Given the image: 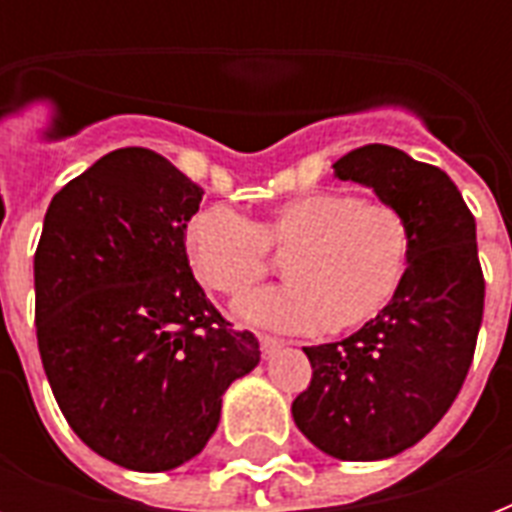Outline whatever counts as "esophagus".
Wrapping results in <instances>:
<instances>
[{
	"mask_svg": "<svg viewBox=\"0 0 512 512\" xmlns=\"http://www.w3.org/2000/svg\"><path fill=\"white\" fill-rule=\"evenodd\" d=\"M279 348L281 342L276 340V337H260V353H263V358H271Z\"/></svg>",
	"mask_w": 512,
	"mask_h": 512,
	"instance_id": "1",
	"label": "esophagus"
}]
</instances>
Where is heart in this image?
Masks as SVG:
<instances>
[{"label": "heart", "instance_id": "b5f03b06", "mask_svg": "<svg viewBox=\"0 0 512 512\" xmlns=\"http://www.w3.org/2000/svg\"><path fill=\"white\" fill-rule=\"evenodd\" d=\"M185 257L217 295L241 297L287 257L289 284L233 305L236 319L271 332L356 329L380 316L404 284L414 233L396 204L361 199L345 188L308 193L260 223L231 207H207L188 220Z\"/></svg>", "mask_w": 512, "mask_h": 512}]
</instances>
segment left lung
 <instances>
[{
  "instance_id": "left-lung-1",
  "label": "left lung",
  "mask_w": 512,
  "mask_h": 512,
  "mask_svg": "<svg viewBox=\"0 0 512 512\" xmlns=\"http://www.w3.org/2000/svg\"><path fill=\"white\" fill-rule=\"evenodd\" d=\"M332 167L404 212L412 263L380 316L342 342L303 348L313 377L292 417L329 457L388 460L436 428L468 377L484 319L476 220L452 177L393 146L356 148Z\"/></svg>"
}]
</instances>
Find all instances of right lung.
I'll return each instance as SVG.
<instances>
[{
	"mask_svg": "<svg viewBox=\"0 0 512 512\" xmlns=\"http://www.w3.org/2000/svg\"><path fill=\"white\" fill-rule=\"evenodd\" d=\"M199 185L119 148L52 196L34 255L36 340L52 396L92 452L138 473L207 446L223 393L260 361L196 284L185 225Z\"/></svg>",
	"mask_w": 512,
	"mask_h": 512,
	"instance_id": "1",
	"label": "right lung"
}]
</instances>
